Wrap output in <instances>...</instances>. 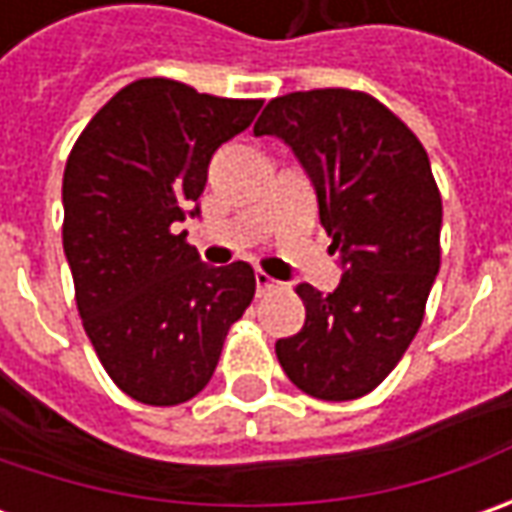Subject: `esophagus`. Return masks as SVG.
<instances>
[{
    "instance_id": "1",
    "label": "esophagus",
    "mask_w": 512,
    "mask_h": 512,
    "mask_svg": "<svg viewBox=\"0 0 512 512\" xmlns=\"http://www.w3.org/2000/svg\"><path fill=\"white\" fill-rule=\"evenodd\" d=\"M270 287H273V279L259 270V273H256V290H259V293H265V290H270Z\"/></svg>"
}]
</instances>
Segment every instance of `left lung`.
<instances>
[{
    "label": "left lung",
    "mask_w": 512,
    "mask_h": 512,
    "mask_svg": "<svg viewBox=\"0 0 512 512\" xmlns=\"http://www.w3.org/2000/svg\"><path fill=\"white\" fill-rule=\"evenodd\" d=\"M253 133L293 148L344 267L327 296L296 285L305 327L276 342L279 364L313 399H362L419 333L442 265V193L427 150L376 96L347 88L276 96Z\"/></svg>",
    "instance_id": "obj_1"
}]
</instances>
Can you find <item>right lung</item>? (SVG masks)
<instances>
[{
  "label": "right lung",
  "mask_w": 512,
  "mask_h": 512,
  "mask_svg": "<svg viewBox=\"0 0 512 512\" xmlns=\"http://www.w3.org/2000/svg\"><path fill=\"white\" fill-rule=\"evenodd\" d=\"M259 108L165 76L136 79L70 150L62 245L76 307L102 367L136 402L173 407L202 393L253 302V267L205 265L176 222L199 202L210 156Z\"/></svg>",
  "instance_id": "1"
}]
</instances>
